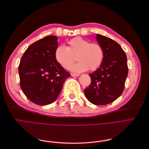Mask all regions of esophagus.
Returning <instances> with one entry per match:
<instances>
[{"label":"esophagus","mask_w":149,"mask_h":149,"mask_svg":"<svg viewBox=\"0 0 149 149\" xmlns=\"http://www.w3.org/2000/svg\"><path fill=\"white\" fill-rule=\"evenodd\" d=\"M71 75L72 76H74H74H78L79 74H74V73H71Z\"/></svg>","instance_id":"obj_1"}]
</instances>
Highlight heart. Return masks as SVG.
Here are the masks:
<instances>
[{
	"label": "heart",
	"instance_id": "b5f03b06",
	"mask_svg": "<svg viewBox=\"0 0 149 149\" xmlns=\"http://www.w3.org/2000/svg\"><path fill=\"white\" fill-rule=\"evenodd\" d=\"M79 61L71 67V70L80 73L89 69H98L104 59V50L100 44L90 43L89 40L77 37L70 40L68 46H58L55 51L56 61L65 69L70 67L75 61V56Z\"/></svg>",
	"mask_w": 149,
	"mask_h": 149
}]
</instances>
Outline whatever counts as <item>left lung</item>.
<instances>
[{"label": "left lung", "mask_w": 149, "mask_h": 149, "mask_svg": "<svg viewBox=\"0 0 149 149\" xmlns=\"http://www.w3.org/2000/svg\"><path fill=\"white\" fill-rule=\"evenodd\" d=\"M97 41L104 50L102 65L89 74L91 82L84 92L88 100L95 105H106L123 93L128 74L127 56L119 43L97 34Z\"/></svg>", "instance_id": "1"}]
</instances>
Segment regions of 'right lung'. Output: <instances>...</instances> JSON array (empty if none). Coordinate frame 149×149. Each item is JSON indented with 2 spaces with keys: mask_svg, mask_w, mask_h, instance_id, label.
Masks as SVG:
<instances>
[{
  "mask_svg": "<svg viewBox=\"0 0 149 149\" xmlns=\"http://www.w3.org/2000/svg\"><path fill=\"white\" fill-rule=\"evenodd\" d=\"M56 36H47L28 47L19 66L20 85L30 101L38 105L55 101L65 80L70 77L55 57Z\"/></svg>",
  "mask_w": 149,
  "mask_h": 149,
  "instance_id": "1",
  "label": "right lung"
}]
</instances>
